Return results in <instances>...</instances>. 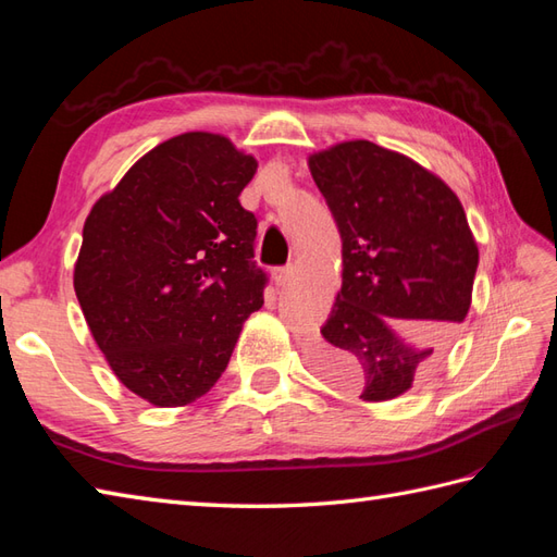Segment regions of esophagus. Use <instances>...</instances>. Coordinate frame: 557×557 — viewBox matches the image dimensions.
<instances>
[{
  "instance_id": "1",
  "label": "esophagus",
  "mask_w": 557,
  "mask_h": 557,
  "mask_svg": "<svg viewBox=\"0 0 557 557\" xmlns=\"http://www.w3.org/2000/svg\"><path fill=\"white\" fill-rule=\"evenodd\" d=\"M270 275H272V280H275L277 287H285L292 277V270L289 268H272Z\"/></svg>"
}]
</instances>
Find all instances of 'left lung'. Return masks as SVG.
Here are the masks:
<instances>
[{"label":"left lung","mask_w":557,"mask_h":557,"mask_svg":"<svg viewBox=\"0 0 557 557\" xmlns=\"http://www.w3.org/2000/svg\"><path fill=\"white\" fill-rule=\"evenodd\" d=\"M342 236V287L311 349L325 381L385 401L431 373L465 323L479 246L441 176L371 140L311 152Z\"/></svg>","instance_id":"1"}]
</instances>
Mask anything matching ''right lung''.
Wrapping results in <instances>:
<instances>
[{"instance_id":"add662e5","label":"right lung","mask_w":557,"mask_h":557,"mask_svg":"<svg viewBox=\"0 0 557 557\" xmlns=\"http://www.w3.org/2000/svg\"><path fill=\"white\" fill-rule=\"evenodd\" d=\"M256 170L227 136L186 132L136 160L83 224V318L120 383L152 407L203 397L263 306L256 218L239 203Z\"/></svg>"}]
</instances>
